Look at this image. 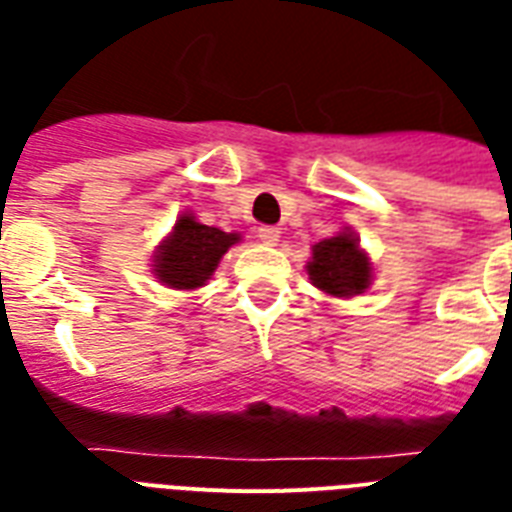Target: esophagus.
<instances>
[{"mask_svg":"<svg viewBox=\"0 0 512 512\" xmlns=\"http://www.w3.org/2000/svg\"><path fill=\"white\" fill-rule=\"evenodd\" d=\"M257 239L263 241V244H268V247H276L281 239V231L276 225H260V228H257Z\"/></svg>","mask_w":512,"mask_h":512,"instance_id":"1","label":"esophagus"}]
</instances>
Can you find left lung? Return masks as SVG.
Returning <instances> with one entry per match:
<instances>
[{"instance_id": "1", "label": "left lung", "mask_w": 512, "mask_h": 512, "mask_svg": "<svg viewBox=\"0 0 512 512\" xmlns=\"http://www.w3.org/2000/svg\"><path fill=\"white\" fill-rule=\"evenodd\" d=\"M305 271L313 287L340 300L364 295L374 281L372 260L361 249L358 236L350 228H342L335 236L313 244Z\"/></svg>"}]
</instances>
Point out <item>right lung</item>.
Instances as JSON below:
<instances>
[{"instance_id": "obj_1", "label": "right lung", "mask_w": 512, "mask_h": 512, "mask_svg": "<svg viewBox=\"0 0 512 512\" xmlns=\"http://www.w3.org/2000/svg\"><path fill=\"white\" fill-rule=\"evenodd\" d=\"M239 241L241 233H225L199 223L193 212H183L154 249L151 273L170 289H201L212 279L225 252Z\"/></svg>"}]
</instances>
